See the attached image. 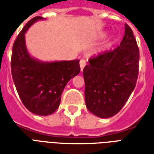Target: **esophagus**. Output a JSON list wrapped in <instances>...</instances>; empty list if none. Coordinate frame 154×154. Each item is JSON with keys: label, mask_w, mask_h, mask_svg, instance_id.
Wrapping results in <instances>:
<instances>
[{"label": "esophagus", "mask_w": 154, "mask_h": 154, "mask_svg": "<svg viewBox=\"0 0 154 154\" xmlns=\"http://www.w3.org/2000/svg\"><path fill=\"white\" fill-rule=\"evenodd\" d=\"M85 65H86V60H85L84 58H82L80 60V68L82 72L83 71V68L84 67H85Z\"/></svg>", "instance_id": "34e87169"}]
</instances>
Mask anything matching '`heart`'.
<instances>
[{"instance_id":"obj_1","label":"heart","mask_w":154,"mask_h":154,"mask_svg":"<svg viewBox=\"0 0 154 154\" xmlns=\"http://www.w3.org/2000/svg\"><path fill=\"white\" fill-rule=\"evenodd\" d=\"M107 33H103L102 35H101V38H105V37H106Z\"/></svg>"}]
</instances>
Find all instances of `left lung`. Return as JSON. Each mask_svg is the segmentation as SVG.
I'll list each match as a JSON object with an SVG mask.
<instances>
[{"label":"left lung","mask_w":154,"mask_h":154,"mask_svg":"<svg viewBox=\"0 0 154 154\" xmlns=\"http://www.w3.org/2000/svg\"><path fill=\"white\" fill-rule=\"evenodd\" d=\"M119 46L90 58L83 69L85 100L88 110L100 118L119 112L135 87L139 51L132 29L125 25Z\"/></svg>","instance_id":"1"}]
</instances>
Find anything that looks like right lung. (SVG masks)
Masks as SVG:
<instances>
[{
	"instance_id": "right-lung-1",
	"label": "right lung",
	"mask_w": 154,
	"mask_h": 154,
	"mask_svg": "<svg viewBox=\"0 0 154 154\" xmlns=\"http://www.w3.org/2000/svg\"><path fill=\"white\" fill-rule=\"evenodd\" d=\"M41 16L31 19L15 39L11 56L12 78L20 98L30 112L48 116L57 110L67 82L80 72L79 60L44 62L33 57L25 44V33Z\"/></svg>"
}]
</instances>
